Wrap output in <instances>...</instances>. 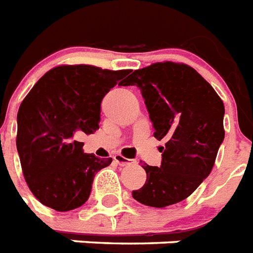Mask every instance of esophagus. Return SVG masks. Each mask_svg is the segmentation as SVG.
<instances>
[{"label": "esophagus", "mask_w": 253, "mask_h": 253, "mask_svg": "<svg viewBox=\"0 0 253 253\" xmlns=\"http://www.w3.org/2000/svg\"><path fill=\"white\" fill-rule=\"evenodd\" d=\"M113 159H115L116 163H117L119 165H121V167H126V165H130L134 163V160H129V159L124 157L123 155H115Z\"/></svg>", "instance_id": "34e87169"}]
</instances>
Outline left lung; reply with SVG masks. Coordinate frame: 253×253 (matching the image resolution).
Segmentation results:
<instances>
[{
  "label": "left lung",
  "mask_w": 253,
  "mask_h": 253,
  "mask_svg": "<svg viewBox=\"0 0 253 253\" xmlns=\"http://www.w3.org/2000/svg\"><path fill=\"white\" fill-rule=\"evenodd\" d=\"M125 85L141 89L153 136L167 141L160 167L142 164L147 181L132 196L155 208L180 203L213 168L225 134L223 100L200 73L180 62L134 70Z\"/></svg>",
  "instance_id": "8db88e82"
}]
</instances>
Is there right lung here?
Instances as JSON below:
<instances>
[{
	"label": "right lung",
	"instance_id": "obj_1",
	"mask_svg": "<svg viewBox=\"0 0 253 253\" xmlns=\"http://www.w3.org/2000/svg\"><path fill=\"white\" fill-rule=\"evenodd\" d=\"M129 70L60 65L46 72L21 102L17 151L28 187L37 200L58 212L89 199L96 172L112 163L84 153L81 134L98 129L100 105Z\"/></svg>",
	"mask_w": 253,
	"mask_h": 253
}]
</instances>
